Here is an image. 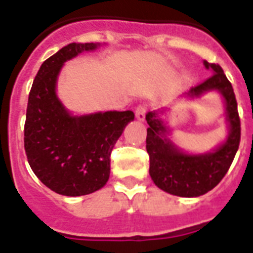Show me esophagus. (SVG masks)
Returning a JSON list of instances; mask_svg holds the SVG:
<instances>
[{"label": "esophagus", "mask_w": 253, "mask_h": 253, "mask_svg": "<svg viewBox=\"0 0 253 253\" xmlns=\"http://www.w3.org/2000/svg\"><path fill=\"white\" fill-rule=\"evenodd\" d=\"M147 111H149V107H147L146 104H139V106L135 108L136 119H138V121H145Z\"/></svg>", "instance_id": "esophagus-1"}]
</instances>
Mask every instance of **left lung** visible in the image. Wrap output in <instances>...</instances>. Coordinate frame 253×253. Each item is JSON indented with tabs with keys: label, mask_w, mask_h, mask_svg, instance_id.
Segmentation results:
<instances>
[{
	"label": "left lung",
	"mask_w": 253,
	"mask_h": 253,
	"mask_svg": "<svg viewBox=\"0 0 253 253\" xmlns=\"http://www.w3.org/2000/svg\"><path fill=\"white\" fill-rule=\"evenodd\" d=\"M204 64L207 68L212 69L213 75L190 89L189 95L200 96L211 89L221 92L225 99L226 119L231 128L224 145L209 154H184L164 136L166 127L157 118V112H149L146 115V121L149 123L146 150L150 158L149 171L151 179L160 189L179 197H198L217 186L231 168L240 145V117L231 82L226 79L218 64L208 63L207 60Z\"/></svg>",
	"instance_id": "left-lung-1"
}]
</instances>
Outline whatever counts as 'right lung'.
Wrapping results in <instances>:
<instances>
[{
  "instance_id": "right-lung-1",
  "label": "right lung",
  "mask_w": 253,
  "mask_h": 253,
  "mask_svg": "<svg viewBox=\"0 0 253 253\" xmlns=\"http://www.w3.org/2000/svg\"><path fill=\"white\" fill-rule=\"evenodd\" d=\"M98 46L72 42L41 64L28 98L24 147L33 173L56 193L76 197L96 192L110 177V157L132 111L72 117L56 96L63 63Z\"/></svg>"
}]
</instances>
